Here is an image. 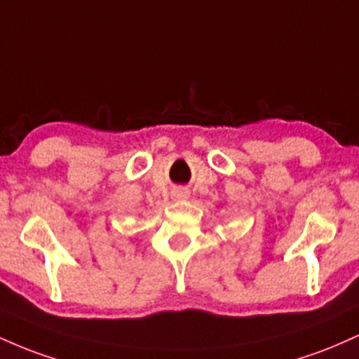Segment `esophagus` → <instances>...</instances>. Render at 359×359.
Listing matches in <instances>:
<instances>
[{
  "label": "esophagus",
  "mask_w": 359,
  "mask_h": 359,
  "mask_svg": "<svg viewBox=\"0 0 359 359\" xmlns=\"http://www.w3.org/2000/svg\"><path fill=\"white\" fill-rule=\"evenodd\" d=\"M172 197H174V199H180V201L189 199V191L187 189H177V191L172 192Z\"/></svg>",
  "instance_id": "34e87169"
}]
</instances>
